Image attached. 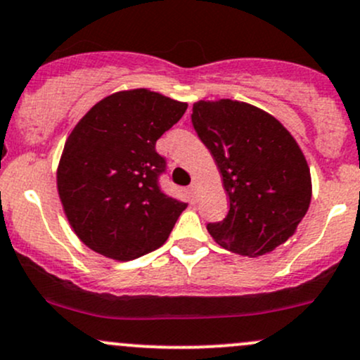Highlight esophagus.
Returning <instances> with one entry per match:
<instances>
[{"label": "esophagus", "mask_w": 360, "mask_h": 360, "mask_svg": "<svg viewBox=\"0 0 360 360\" xmlns=\"http://www.w3.org/2000/svg\"><path fill=\"white\" fill-rule=\"evenodd\" d=\"M189 191H191L193 198L198 200V196H200V186H198V183H193L191 186H189Z\"/></svg>", "instance_id": "obj_1"}]
</instances>
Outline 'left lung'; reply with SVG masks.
<instances>
[{
    "label": "left lung",
    "mask_w": 360,
    "mask_h": 360,
    "mask_svg": "<svg viewBox=\"0 0 360 360\" xmlns=\"http://www.w3.org/2000/svg\"><path fill=\"white\" fill-rule=\"evenodd\" d=\"M191 122L229 195L225 219L207 225L215 243L243 256L285 243L311 203L309 165L294 136L268 112L231 98L193 104Z\"/></svg>",
    "instance_id": "8db88e82"
}]
</instances>
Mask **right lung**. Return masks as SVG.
<instances>
[{"instance_id":"add662e5","label":"right lung","mask_w":360,"mask_h":360,"mask_svg":"<svg viewBox=\"0 0 360 360\" xmlns=\"http://www.w3.org/2000/svg\"><path fill=\"white\" fill-rule=\"evenodd\" d=\"M188 104L124 90L102 98L73 128L58 167V193L75 234L108 258L128 262L157 250L188 203L159 186L167 162L157 140Z\"/></svg>"}]
</instances>
